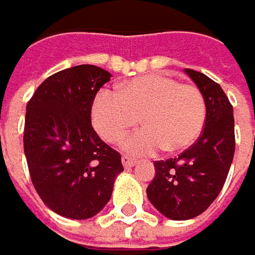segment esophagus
I'll list each match as a JSON object with an SVG mask.
<instances>
[{
    "label": "esophagus",
    "mask_w": 255,
    "mask_h": 255,
    "mask_svg": "<svg viewBox=\"0 0 255 255\" xmlns=\"http://www.w3.org/2000/svg\"><path fill=\"white\" fill-rule=\"evenodd\" d=\"M122 164H123L125 168H130V167H133V165L136 164V159H133V158L125 155V156H122Z\"/></svg>",
    "instance_id": "1"
}]
</instances>
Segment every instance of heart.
<instances>
[{"label": "heart", "mask_w": 255, "mask_h": 255, "mask_svg": "<svg viewBox=\"0 0 255 255\" xmlns=\"http://www.w3.org/2000/svg\"><path fill=\"white\" fill-rule=\"evenodd\" d=\"M142 122L145 128L122 139L125 151L152 154L164 148L181 151L199 137L206 120V101L191 84H180L165 75H146L123 85L122 91L104 90L93 104V123L107 142Z\"/></svg>", "instance_id": "heart-1"}]
</instances>
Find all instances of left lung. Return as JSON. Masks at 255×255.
Instances as JSON below:
<instances>
[{"mask_svg":"<svg viewBox=\"0 0 255 255\" xmlns=\"http://www.w3.org/2000/svg\"><path fill=\"white\" fill-rule=\"evenodd\" d=\"M206 101L202 135L177 158L155 161L154 180L146 194L164 216L184 221L199 216L221 193L235 152L234 109L219 84L186 69Z\"/></svg>","mask_w":255,"mask_h":255,"instance_id":"1","label":"left lung"}]
</instances>
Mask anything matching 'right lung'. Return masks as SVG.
I'll return each instance as SVG.
<instances>
[{
    "label": "right lung",
    "instance_id": "add662e5",
    "mask_svg": "<svg viewBox=\"0 0 255 255\" xmlns=\"http://www.w3.org/2000/svg\"><path fill=\"white\" fill-rule=\"evenodd\" d=\"M110 72L94 65L59 71L28 100L24 154L31 183L46 206L71 219H88L110 200L122 156L91 126L96 94Z\"/></svg>",
    "mask_w": 255,
    "mask_h": 255
}]
</instances>
